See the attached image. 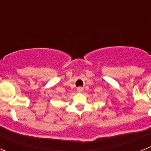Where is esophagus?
<instances>
[{
	"mask_svg": "<svg viewBox=\"0 0 151 151\" xmlns=\"http://www.w3.org/2000/svg\"><path fill=\"white\" fill-rule=\"evenodd\" d=\"M82 91H83V88H82V87L77 88V91H78V92H82Z\"/></svg>",
	"mask_w": 151,
	"mask_h": 151,
	"instance_id": "34e87169",
	"label": "esophagus"
}]
</instances>
